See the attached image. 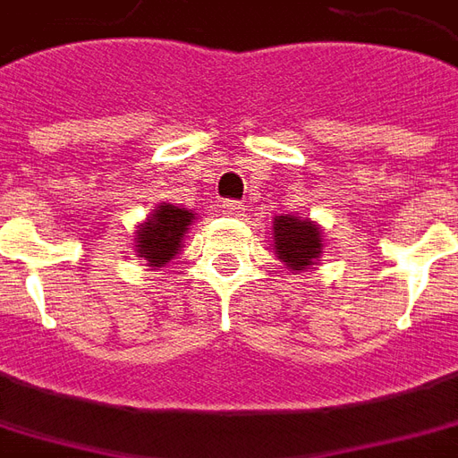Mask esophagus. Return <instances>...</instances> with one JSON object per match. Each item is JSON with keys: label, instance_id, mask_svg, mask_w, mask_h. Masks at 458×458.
Listing matches in <instances>:
<instances>
[{"label": "esophagus", "instance_id": "34e87169", "mask_svg": "<svg viewBox=\"0 0 458 458\" xmlns=\"http://www.w3.org/2000/svg\"><path fill=\"white\" fill-rule=\"evenodd\" d=\"M223 210H225V213H228V216H242V210H245V208H242V203H240V200H223Z\"/></svg>", "mask_w": 458, "mask_h": 458}]
</instances>
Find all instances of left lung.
I'll use <instances>...</instances> for the list:
<instances>
[{"label":"left lung","instance_id":"left-lung-1","mask_svg":"<svg viewBox=\"0 0 458 458\" xmlns=\"http://www.w3.org/2000/svg\"><path fill=\"white\" fill-rule=\"evenodd\" d=\"M275 252L290 270H305L322 252L319 230L310 220L295 216H277L275 218Z\"/></svg>","mask_w":458,"mask_h":458}]
</instances>
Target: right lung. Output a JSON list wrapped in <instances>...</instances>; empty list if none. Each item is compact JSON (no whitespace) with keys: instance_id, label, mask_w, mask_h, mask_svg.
Masks as SVG:
<instances>
[{"instance_id":"right-lung-1","label":"right lung","mask_w":458,"mask_h":458,"mask_svg":"<svg viewBox=\"0 0 458 458\" xmlns=\"http://www.w3.org/2000/svg\"><path fill=\"white\" fill-rule=\"evenodd\" d=\"M191 223H193V213L185 208L171 206V203L156 208L148 223L136 235L139 258H146L153 267L165 265L181 248V240Z\"/></svg>"}]
</instances>
